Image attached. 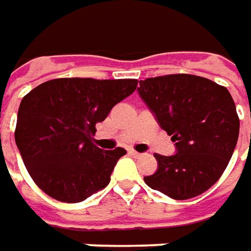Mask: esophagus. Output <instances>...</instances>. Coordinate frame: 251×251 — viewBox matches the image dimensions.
<instances>
[{
  "label": "esophagus",
  "mask_w": 251,
  "mask_h": 251,
  "mask_svg": "<svg viewBox=\"0 0 251 251\" xmlns=\"http://www.w3.org/2000/svg\"><path fill=\"white\" fill-rule=\"evenodd\" d=\"M128 153H130L131 156H134V158H140V156H142V153L137 152L135 150H130V151H128Z\"/></svg>",
  "instance_id": "34e87169"
}]
</instances>
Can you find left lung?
Returning <instances> with one entry per match:
<instances>
[{
  "label": "left lung",
  "mask_w": 251,
  "mask_h": 251,
  "mask_svg": "<svg viewBox=\"0 0 251 251\" xmlns=\"http://www.w3.org/2000/svg\"><path fill=\"white\" fill-rule=\"evenodd\" d=\"M140 96L177 153H155L158 170L145 183L173 200L197 197L225 172L239 137L236 106L225 86L211 79L170 74L140 81Z\"/></svg>",
  "instance_id": "left-lung-1"
}]
</instances>
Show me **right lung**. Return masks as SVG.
<instances>
[{"label": "right lung", "instance_id": "1", "mask_svg": "<svg viewBox=\"0 0 251 251\" xmlns=\"http://www.w3.org/2000/svg\"><path fill=\"white\" fill-rule=\"evenodd\" d=\"M137 79L57 78L25 96L15 141L36 186L61 202H81L106 187L124 148L103 151L96 124L137 89Z\"/></svg>", "mask_w": 251, "mask_h": 251}]
</instances>
